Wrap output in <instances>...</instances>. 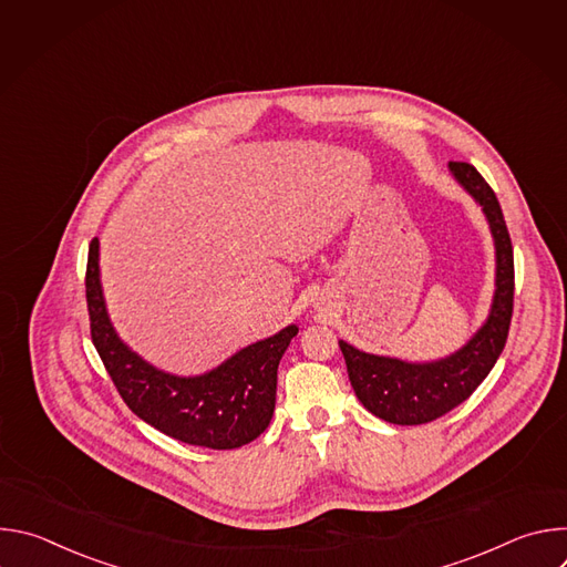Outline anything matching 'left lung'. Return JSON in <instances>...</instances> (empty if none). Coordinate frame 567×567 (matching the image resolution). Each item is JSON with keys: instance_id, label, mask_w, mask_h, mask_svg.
Returning a JSON list of instances; mask_svg holds the SVG:
<instances>
[{"instance_id": "8db88e82", "label": "left lung", "mask_w": 567, "mask_h": 567, "mask_svg": "<svg viewBox=\"0 0 567 567\" xmlns=\"http://www.w3.org/2000/svg\"><path fill=\"white\" fill-rule=\"evenodd\" d=\"M449 171L482 206L494 235L496 291L484 326L457 352L431 363L368 354L339 341L359 401L379 420L399 426L426 424L460 406L492 372L509 334L514 311V251L501 204L492 186L471 164L451 161Z\"/></svg>"}]
</instances>
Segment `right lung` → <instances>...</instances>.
I'll return each mask as SVG.
<instances>
[{
    "mask_svg": "<svg viewBox=\"0 0 567 567\" xmlns=\"http://www.w3.org/2000/svg\"><path fill=\"white\" fill-rule=\"evenodd\" d=\"M85 287L92 341L136 417L168 437L217 451L239 449L267 431L276 409L278 363L298 334L296 326L241 348L210 372L177 377L154 368L118 339L101 287L99 237L90 245Z\"/></svg>",
    "mask_w": 567,
    "mask_h": 567,
    "instance_id": "add662e5",
    "label": "right lung"
}]
</instances>
